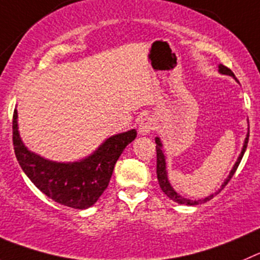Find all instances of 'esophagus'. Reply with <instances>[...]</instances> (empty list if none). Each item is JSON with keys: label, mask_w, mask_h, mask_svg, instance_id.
<instances>
[{"label": "esophagus", "mask_w": 260, "mask_h": 260, "mask_svg": "<svg viewBox=\"0 0 260 260\" xmlns=\"http://www.w3.org/2000/svg\"><path fill=\"white\" fill-rule=\"evenodd\" d=\"M153 127H154L153 118L145 117V118H143L142 122L139 123V128H138V132H139V134H142V135H147L152 132Z\"/></svg>", "instance_id": "1"}]
</instances>
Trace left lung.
<instances>
[{"instance_id": "left-lung-1", "label": "left lung", "mask_w": 260, "mask_h": 260, "mask_svg": "<svg viewBox=\"0 0 260 260\" xmlns=\"http://www.w3.org/2000/svg\"><path fill=\"white\" fill-rule=\"evenodd\" d=\"M218 71L221 74H223V75H230L232 76V78H235L234 73H232L231 70H230L229 68H226L224 65H219L218 66ZM235 80H237L236 78H235ZM248 142H249V133L246 134V138H245V142H244V145H243V150H241V153H240L239 158H237L236 163L234 165V167H232L231 172H230L229 177H227L226 180H224V182L222 184L221 189L218 190V192L221 191L222 189H223L224 186H226L227 184H229V181L231 180V177L234 176V174L236 172L237 167H239L240 162H241V159H243V155L244 153H245L246 150V147H248ZM155 150H157V179H158V182H159V186L160 189H162V191L165 192L167 197L170 198V199H172L174 202L179 203V204H186V206H197V204H202V203H206L208 202V200H211L212 198L214 197V195L217 194H212L209 195V197L204 198V199H200V200H190V199H186V198H182L181 195L177 194L176 191L174 190V187L171 186V184H170L169 181V177H167V170H166V157H165V153H163L162 150V143H160V139L159 138H155Z\"/></svg>"}]
</instances>
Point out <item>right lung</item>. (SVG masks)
Returning <instances> with one entry per match:
<instances>
[{"label":"right lung","instance_id":"right-lung-1","mask_svg":"<svg viewBox=\"0 0 260 260\" xmlns=\"http://www.w3.org/2000/svg\"><path fill=\"white\" fill-rule=\"evenodd\" d=\"M137 138V130L116 134L89 157L78 162H53L30 152L17 130V111L12 117V143L19 165L30 181L54 202L74 209H86L108 186L113 169L126 145Z\"/></svg>","mask_w":260,"mask_h":260}]
</instances>
